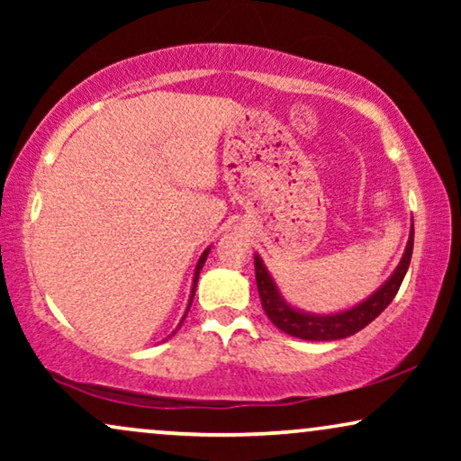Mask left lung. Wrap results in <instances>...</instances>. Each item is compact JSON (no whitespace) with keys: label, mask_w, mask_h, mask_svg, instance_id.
I'll return each mask as SVG.
<instances>
[{"label":"left lung","mask_w":461,"mask_h":461,"mask_svg":"<svg viewBox=\"0 0 461 461\" xmlns=\"http://www.w3.org/2000/svg\"><path fill=\"white\" fill-rule=\"evenodd\" d=\"M411 254H413V226H411V235H409V241H407V249L405 254H402V260L399 264V268L394 270V275L390 276V279L384 283V285L377 289L371 298L361 302V304L355 308H350V311L339 312V314H325V317H319V314H306L289 306L287 302L281 298L279 292H276L275 281L270 279L268 270L262 264L260 256L254 258L258 294H260L264 312L268 314V319L273 321V325L279 327L281 331L289 333V336L300 338V339H314V342L348 338L352 333L361 331L363 327H367L371 321H374L377 314H380L384 308L393 302L396 292H399L402 279H405L409 262H411Z\"/></svg>","instance_id":"obj_1"}]
</instances>
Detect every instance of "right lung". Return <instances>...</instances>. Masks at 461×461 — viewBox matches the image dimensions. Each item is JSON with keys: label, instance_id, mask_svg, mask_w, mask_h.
<instances>
[{"label": "right lung", "instance_id": "obj_1", "mask_svg": "<svg viewBox=\"0 0 461 461\" xmlns=\"http://www.w3.org/2000/svg\"><path fill=\"white\" fill-rule=\"evenodd\" d=\"M207 254H210V249H205L203 256H201L199 262H197V270H194V281H193V292H191V302H193V295H194V287H197V281H199V273H201V268H203V264L207 260ZM188 308H191V304H188Z\"/></svg>", "mask_w": 461, "mask_h": 461}]
</instances>
